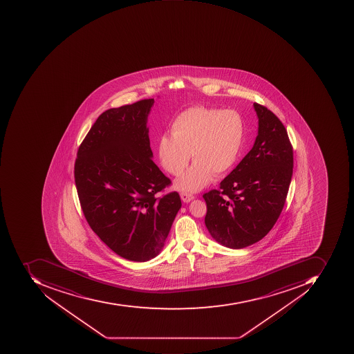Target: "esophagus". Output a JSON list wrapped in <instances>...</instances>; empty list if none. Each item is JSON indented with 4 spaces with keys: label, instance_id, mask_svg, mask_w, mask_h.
<instances>
[{
    "label": "esophagus",
    "instance_id": "esophagus-1",
    "mask_svg": "<svg viewBox=\"0 0 354 354\" xmlns=\"http://www.w3.org/2000/svg\"><path fill=\"white\" fill-rule=\"evenodd\" d=\"M180 199L188 203V202L194 199V194H189V192H180Z\"/></svg>",
    "mask_w": 354,
    "mask_h": 354
}]
</instances>
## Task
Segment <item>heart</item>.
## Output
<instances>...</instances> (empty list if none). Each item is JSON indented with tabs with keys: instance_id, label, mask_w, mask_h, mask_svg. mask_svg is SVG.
I'll use <instances>...</instances> for the list:
<instances>
[{
	"instance_id": "obj_1",
	"label": "heart",
	"mask_w": 354,
	"mask_h": 354,
	"mask_svg": "<svg viewBox=\"0 0 354 354\" xmlns=\"http://www.w3.org/2000/svg\"><path fill=\"white\" fill-rule=\"evenodd\" d=\"M171 135L158 139V153L162 168L178 176L189 164L194 165L176 182L178 189L198 192L215 176L231 170L239 158L245 138V122L234 109L194 106L174 119Z\"/></svg>"
}]
</instances>
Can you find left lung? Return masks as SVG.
Masks as SVG:
<instances>
[{
    "instance_id": "obj_1",
    "label": "left lung",
    "mask_w": 354,
    "mask_h": 354,
    "mask_svg": "<svg viewBox=\"0 0 354 354\" xmlns=\"http://www.w3.org/2000/svg\"><path fill=\"white\" fill-rule=\"evenodd\" d=\"M253 105L259 117L254 146L219 189L203 194L208 232L232 249L253 245L272 229L284 207L294 168L284 124L266 106Z\"/></svg>"
}]
</instances>
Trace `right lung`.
<instances>
[{"label":"right lung","instance_id":"obj_1","mask_svg":"<svg viewBox=\"0 0 354 354\" xmlns=\"http://www.w3.org/2000/svg\"><path fill=\"white\" fill-rule=\"evenodd\" d=\"M154 99L111 109L82 141L74 180L89 227L123 259L150 261L160 254L182 203L152 160L147 119Z\"/></svg>","mask_w":354,"mask_h":354}]
</instances>
